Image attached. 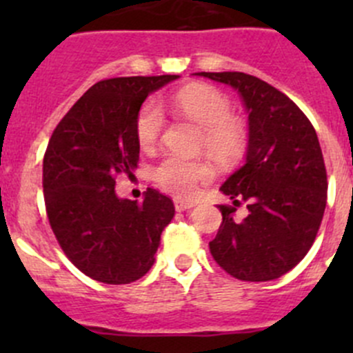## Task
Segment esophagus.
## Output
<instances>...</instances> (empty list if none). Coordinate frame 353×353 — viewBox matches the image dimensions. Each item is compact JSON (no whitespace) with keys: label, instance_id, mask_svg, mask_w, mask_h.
<instances>
[{"label":"esophagus","instance_id":"esophagus-1","mask_svg":"<svg viewBox=\"0 0 353 353\" xmlns=\"http://www.w3.org/2000/svg\"><path fill=\"white\" fill-rule=\"evenodd\" d=\"M174 206H176L177 212H188V210L193 208L194 203L193 201H186V199L176 198V199H174Z\"/></svg>","mask_w":353,"mask_h":353}]
</instances>
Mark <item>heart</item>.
<instances>
[{
    "instance_id": "b5f03b06",
    "label": "heart",
    "mask_w": 353,
    "mask_h": 353,
    "mask_svg": "<svg viewBox=\"0 0 353 353\" xmlns=\"http://www.w3.org/2000/svg\"><path fill=\"white\" fill-rule=\"evenodd\" d=\"M174 105L203 130V147L206 154L222 163H230L244 154L248 137L243 124L232 117L230 101L208 85H190L174 97ZM165 126L163 110L154 101L143 104L137 116V140L143 150H150L159 141ZM154 177L160 188L176 196L191 198L199 183L212 177L206 163L167 157L155 167Z\"/></svg>"
}]
</instances>
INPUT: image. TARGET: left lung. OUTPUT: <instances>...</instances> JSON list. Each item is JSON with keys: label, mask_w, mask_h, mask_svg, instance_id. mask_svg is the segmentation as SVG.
Listing matches in <instances>:
<instances>
[{"label": "left lung", "mask_w": 353, "mask_h": 353, "mask_svg": "<svg viewBox=\"0 0 353 353\" xmlns=\"http://www.w3.org/2000/svg\"><path fill=\"white\" fill-rule=\"evenodd\" d=\"M229 85L248 110L245 163L222 184L232 205H219L222 225L210 251L229 275L244 282L280 279L302 261L326 208V169L318 134L285 94L239 73H194ZM239 199L250 215L233 220Z\"/></svg>", "instance_id": "8db88e82"}]
</instances>
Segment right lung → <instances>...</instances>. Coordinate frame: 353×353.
Masks as SVG:
<instances>
[{"label": "right lung", "instance_id": "right-lung-1", "mask_svg": "<svg viewBox=\"0 0 353 353\" xmlns=\"http://www.w3.org/2000/svg\"><path fill=\"white\" fill-rule=\"evenodd\" d=\"M179 74L110 78L88 88L56 126L42 167L51 229L70 261L90 279L131 283L154 266L172 199L148 188L143 201L116 194V176L140 159L137 116L150 94Z\"/></svg>", "mask_w": 353, "mask_h": 353}]
</instances>
